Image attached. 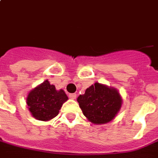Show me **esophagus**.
I'll return each instance as SVG.
<instances>
[{
    "instance_id": "esophagus-1",
    "label": "esophagus",
    "mask_w": 158,
    "mask_h": 158,
    "mask_svg": "<svg viewBox=\"0 0 158 158\" xmlns=\"http://www.w3.org/2000/svg\"><path fill=\"white\" fill-rule=\"evenodd\" d=\"M69 98H70L71 99H76L77 94L76 93H71V94H69Z\"/></svg>"
}]
</instances>
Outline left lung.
<instances>
[{"instance_id":"1","label":"left lung","mask_w":158,"mask_h":158,"mask_svg":"<svg viewBox=\"0 0 158 158\" xmlns=\"http://www.w3.org/2000/svg\"><path fill=\"white\" fill-rule=\"evenodd\" d=\"M77 101L90 122L104 124L115 118L123 100L116 88L96 82L87 88L83 95H79Z\"/></svg>"}]
</instances>
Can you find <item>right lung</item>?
<instances>
[{
	"label": "right lung",
	"instance_id": "right-lung-1",
	"mask_svg": "<svg viewBox=\"0 0 158 158\" xmlns=\"http://www.w3.org/2000/svg\"><path fill=\"white\" fill-rule=\"evenodd\" d=\"M68 99L64 90H56L48 80L31 90L26 99L32 116L40 121H49L55 118L63 104Z\"/></svg>",
	"mask_w": 158,
	"mask_h": 158
}]
</instances>
